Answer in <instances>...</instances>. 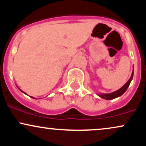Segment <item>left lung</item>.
<instances>
[{
    "instance_id": "8db88e82",
    "label": "left lung",
    "mask_w": 146,
    "mask_h": 146,
    "mask_svg": "<svg viewBox=\"0 0 146 146\" xmlns=\"http://www.w3.org/2000/svg\"><path fill=\"white\" fill-rule=\"evenodd\" d=\"M133 74H134V68H133V71H132V75H131V77H130V78L129 79V80H128V82H127L125 83L121 88H119V90H116V91L113 92V93H107V94L106 93H101V94H98V95L99 97H100L101 98L105 99V100H113V99H115V98H119V97L121 96V95H123V93L126 91L127 88H128L129 85H130V82H131L132 78H133Z\"/></svg>"
}]
</instances>
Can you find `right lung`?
Returning <instances> with one entry per match:
<instances>
[{
    "label": "right lung",
    "instance_id": "obj_1",
    "mask_svg": "<svg viewBox=\"0 0 146 146\" xmlns=\"http://www.w3.org/2000/svg\"><path fill=\"white\" fill-rule=\"evenodd\" d=\"M18 89H19L20 90H21V92H23V93H25V94H26V93H25V92H23V90H22L21 89H20V88H18ZM26 95H27V94H26ZM31 98H33V99H36V98H33V97H31Z\"/></svg>",
    "mask_w": 146,
    "mask_h": 146
}]
</instances>
